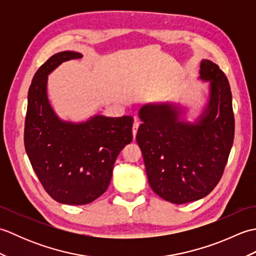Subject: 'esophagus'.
<instances>
[{"label":"esophagus","instance_id":"34e87169","mask_svg":"<svg viewBox=\"0 0 256 256\" xmlns=\"http://www.w3.org/2000/svg\"><path fill=\"white\" fill-rule=\"evenodd\" d=\"M138 126H140V123H138V118H135V122H134V124H133V130H132V132H133V138H135V136H136V133H138Z\"/></svg>","mask_w":256,"mask_h":256}]
</instances>
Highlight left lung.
Segmentation results:
<instances>
[{
	"label": "left lung",
	"instance_id": "left-lung-1",
	"mask_svg": "<svg viewBox=\"0 0 256 256\" xmlns=\"http://www.w3.org/2000/svg\"><path fill=\"white\" fill-rule=\"evenodd\" d=\"M199 74L209 82V96L194 122L186 121V110L170 103L145 104L138 111L143 123L136 142L150 186L176 204L199 200L214 189L234 138L232 94L224 72L204 59Z\"/></svg>",
	"mask_w": 256,
	"mask_h": 256
}]
</instances>
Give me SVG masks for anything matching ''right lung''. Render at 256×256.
I'll use <instances>...</instances> for the list:
<instances>
[{"label": "right lung", "instance_id": "obj_1", "mask_svg": "<svg viewBox=\"0 0 256 256\" xmlns=\"http://www.w3.org/2000/svg\"><path fill=\"white\" fill-rule=\"evenodd\" d=\"M82 55L55 54L37 70L27 96L24 144L32 170L50 197L64 204H90L106 192L114 162L132 142L133 118L96 114L84 122L64 121L48 100V74Z\"/></svg>", "mask_w": 256, "mask_h": 256}]
</instances>
